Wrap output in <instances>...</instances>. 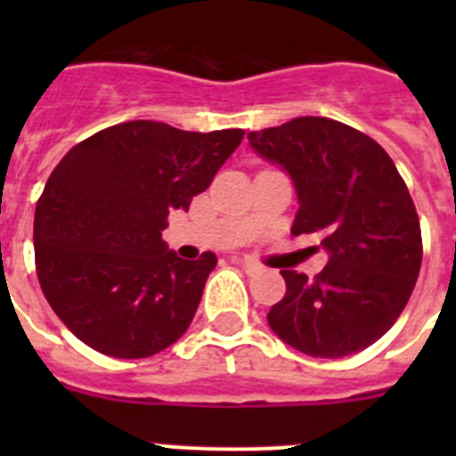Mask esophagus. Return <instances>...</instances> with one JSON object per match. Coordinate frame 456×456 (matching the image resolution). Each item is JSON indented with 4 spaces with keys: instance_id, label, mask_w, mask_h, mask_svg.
Returning <instances> with one entry per match:
<instances>
[{
    "instance_id": "1",
    "label": "esophagus",
    "mask_w": 456,
    "mask_h": 456,
    "mask_svg": "<svg viewBox=\"0 0 456 456\" xmlns=\"http://www.w3.org/2000/svg\"><path fill=\"white\" fill-rule=\"evenodd\" d=\"M237 263H240L241 267L247 269L248 273H251V272H257V269H260V265H257L256 260H253V257H237Z\"/></svg>"
}]
</instances>
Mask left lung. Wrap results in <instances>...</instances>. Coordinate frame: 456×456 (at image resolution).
I'll return each mask as SVG.
<instances>
[{"mask_svg":"<svg viewBox=\"0 0 456 456\" xmlns=\"http://www.w3.org/2000/svg\"><path fill=\"white\" fill-rule=\"evenodd\" d=\"M248 143L292 180V235L317 232L329 256L313 281L281 272L288 292L267 313L272 331L315 358L370 347L404 310L422 263L416 205L393 159L368 134L322 116L251 132Z\"/></svg>","mask_w":456,"mask_h":456,"instance_id":"left-lung-1","label":"left lung"}]
</instances>
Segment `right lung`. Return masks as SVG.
<instances>
[{
	"mask_svg": "<svg viewBox=\"0 0 456 456\" xmlns=\"http://www.w3.org/2000/svg\"><path fill=\"white\" fill-rule=\"evenodd\" d=\"M244 130L184 132L130 120L72 148L36 205V273L59 320L114 358L178 340L203 297L215 253L183 260L162 240L241 143Z\"/></svg>",
	"mask_w": 456,
	"mask_h": 456,
	"instance_id": "right-lung-1",
	"label": "right lung"
}]
</instances>
